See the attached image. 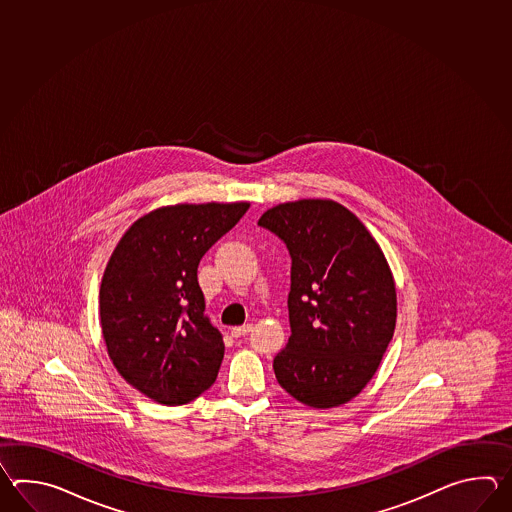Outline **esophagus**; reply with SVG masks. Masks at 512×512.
Listing matches in <instances>:
<instances>
[{
  "label": "esophagus",
  "mask_w": 512,
  "mask_h": 512,
  "mask_svg": "<svg viewBox=\"0 0 512 512\" xmlns=\"http://www.w3.org/2000/svg\"><path fill=\"white\" fill-rule=\"evenodd\" d=\"M251 329V324H243V326L232 327V329H230V333H232V337H245Z\"/></svg>",
  "instance_id": "esophagus-1"
}]
</instances>
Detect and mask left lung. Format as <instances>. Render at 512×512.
Listing matches in <instances>:
<instances>
[{"label":"left lung","mask_w":512,"mask_h":512,"mask_svg":"<svg viewBox=\"0 0 512 512\" xmlns=\"http://www.w3.org/2000/svg\"><path fill=\"white\" fill-rule=\"evenodd\" d=\"M258 225L291 254V337L274 357L285 392L311 408H333L371 381L393 337L397 294L379 243L331 199L269 208Z\"/></svg>","instance_id":"8db88e82"}]
</instances>
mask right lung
Wrapping results in <instances>:
<instances>
[{
    "mask_svg": "<svg viewBox=\"0 0 512 512\" xmlns=\"http://www.w3.org/2000/svg\"><path fill=\"white\" fill-rule=\"evenodd\" d=\"M249 207L157 208L124 232L109 258L98 296L109 359L155 403H190L218 377L225 344L205 315L197 265Z\"/></svg>",
    "mask_w": 512,
    "mask_h": 512,
    "instance_id": "obj_1",
    "label": "right lung"
}]
</instances>
